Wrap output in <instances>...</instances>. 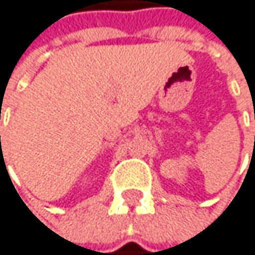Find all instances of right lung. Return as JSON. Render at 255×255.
<instances>
[{
  "label": "right lung",
  "mask_w": 255,
  "mask_h": 255,
  "mask_svg": "<svg viewBox=\"0 0 255 255\" xmlns=\"http://www.w3.org/2000/svg\"><path fill=\"white\" fill-rule=\"evenodd\" d=\"M0 138H1V136H0Z\"/></svg>",
  "instance_id": "add662e5"
}]
</instances>
